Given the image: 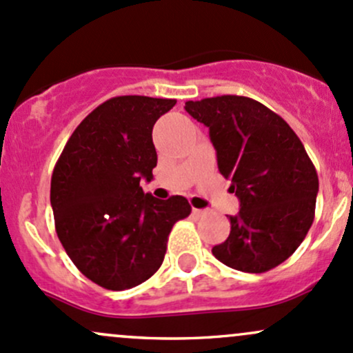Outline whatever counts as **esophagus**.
Returning <instances> with one entry per match:
<instances>
[{
  "instance_id": "1",
  "label": "esophagus",
  "mask_w": 353,
  "mask_h": 353,
  "mask_svg": "<svg viewBox=\"0 0 353 353\" xmlns=\"http://www.w3.org/2000/svg\"><path fill=\"white\" fill-rule=\"evenodd\" d=\"M192 214L195 215L196 219H200V217H205V215H207V210H202V208H193Z\"/></svg>"
}]
</instances>
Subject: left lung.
Segmentation results:
<instances>
[{
    "label": "left lung",
    "mask_w": 353,
    "mask_h": 353,
    "mask_svg": "<svg viewBox=\"0 0 353 353\" xmlns=\"http://www.w3.org/2000/svg\"><path fill=\"white\" fill-rule=\"evenodd\" d=\"M185 111L208 128L219 172L241 202L229 237L212 254L244 272L279 266L306 237L316 205V170L296 132L244 96L188 101Z\"/></svg>",
    "instance_id": "1"
}]
</instances>
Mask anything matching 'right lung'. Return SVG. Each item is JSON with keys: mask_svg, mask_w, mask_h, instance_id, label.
<instances>
[{"mask_svg": "<svg viewBox=\"0 0 353 353\" xmlns=\"http://www.w3.org/2000/svg\"><path fill=\"white\" fill-rule=\"evenodd\" d=\"M175 104L146 96L102 102L72 132L52 173L57 236L79 271L105 290L150 279L172 227L192 212L185 196L160 200L139 187L158 161L154 123Z\"/></svg>", "mask_w": 353, "mask_h": 353, "instance_id": "add662e5", "label": "right lung"}]
</instances>
